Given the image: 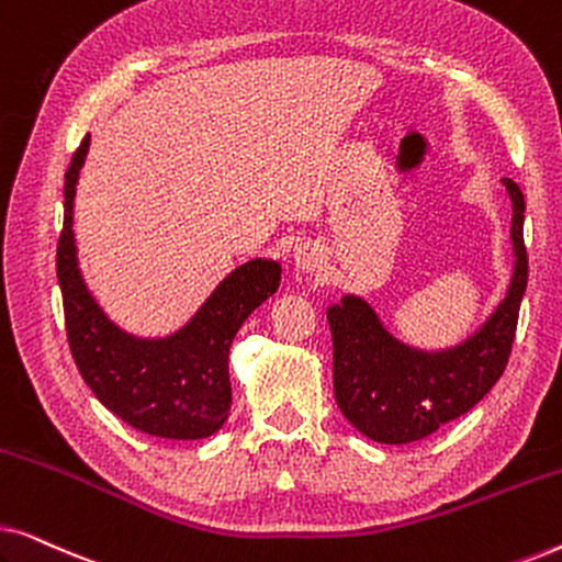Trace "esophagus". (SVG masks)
Returning <instances> with one entry per match:
<instances>
[{"label":"esophagus","mask_w":562,"mask_h":562,"mask_svg":"<svg viewBox=\"0 0 562 562\" xmlns=\"http://www.w3.org/2000/svg\"><path fill=\"white\" fill-rule=\"evenodd\" d=\"M294 263L296 268H302V271H312V268H317L319 266L317 248H312V245H299L294 252Z\"/></svg>","instance_id":"obj_1"}]
</instances>
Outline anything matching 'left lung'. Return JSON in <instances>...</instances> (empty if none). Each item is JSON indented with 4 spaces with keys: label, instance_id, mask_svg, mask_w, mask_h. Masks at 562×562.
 I'll return each instance as SVG.
<instances>
[{
    "label": "left lung",
    "instance_id": "8db88e82",
    "mask_svg": "<svg viewBox=\"0 0 562 562\" xmlns=\"http://www.w3.org/2000/svg\"><path fill=\"white\" fill-rule=\"evenodd\" d=\"M504 187L512 199V279L496 310L465 340L422 350L398 340L363 296L342 294L327 306L337 406L368 440H422L471 412L502 379L527 289L525 196L512 179Z\"/></svg>",
    "mask_w": 562,
    "mask_h": 562
}]
</instances>
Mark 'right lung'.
<instances>
[{"mask_svg":"<svg viewBox=\"0 0 562 562\" xmlns=\"http://www.w3.org/2000/svg\"><path fill=\"white\" fill-rule=\"evenodd\" d=\"M89 145L91 135L83 137L66 171L64 233L56 256L74 360L99 402L130 427L166 440H202L229 417V345L248 314L276 294L281 263L250 258L233 268L173 333H127L97 302L79 266L74 199Z\"/></svg>","mask_w":562,"mask_h":562,"instance_id":"right-lung-1","label":"right lung"}]
</instances>
